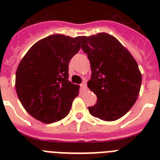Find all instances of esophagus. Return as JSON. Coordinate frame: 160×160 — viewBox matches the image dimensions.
<instances>
[{
  "instance_id": "1",
  "label": "esophagus",
  "mask_w": 160,
  "mask_h": 160,
  "mask_svg": "<svg viewBox=\"0 0 160 160\" xmlns=\"http://www.w3.org/2000/svg\"><path fill=\"white\" fill-rule=\"evenodd\" d=\"M81 87L84 90H87V82H86V81H83L82 82Z\"/></svg>"
}]
</instances>
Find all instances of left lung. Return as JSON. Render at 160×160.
Here are the masks:
<instances>
[{"instance_id":"left-lung-1","label":"left lung","mask_w":160,"mask_h":160,"mask_svg":"<svg viewBox=\"0 0 160 160\" xmlns=\"http://www.w3.org/2000/svg\"><path fill=\"white\" fill-rule=\"evenodd\" d=\"M91 67L89 89L97 95L90 114L103 121L122 118L136 102L142 74L136 61L118 39L106 32L82 37Z\"/></svg>"}]
</instances>
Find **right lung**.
I'll use <instances>...</instances> for the list:
<instances>
[{
  "label": "right lung",
  "mask_w": 160,
  "mask_h": 160,
  "mask_svg": "<svg viewBox=\"0 0 160 160\" xmlns=\"http://www.w3.org/2000/svg\"><path fill=\"white\" fill-rule=\"evenodd\" d=\"M80 42L81 37L50 35L36 42L19 63L15 81L18 98L31 116L44 123L67 116L78 94V85L68 80V66Z\"/></svg>",
  "instance_id": "1"
}]
</instances>
